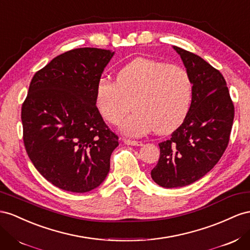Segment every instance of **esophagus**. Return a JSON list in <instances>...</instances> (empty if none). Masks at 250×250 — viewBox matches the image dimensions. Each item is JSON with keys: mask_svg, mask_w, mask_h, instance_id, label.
I'll return each mask as SVG.
<instances>
[{"mask_svg": "<svg viewBox=\"0 0 250 250\" xmlns=\"http://www.w3.org/2000/svg\"><path fill=\"white\" fill-rule=\"evenodd\" d=\"M123 141L126 145H131V146H141L142 145L141 141H133V140H129V139H124Z\"/></svg>", "mask_w": 250, "mask_h": 250, "instance_id": "obj_1", "label": "esophagus"}]
</instances>
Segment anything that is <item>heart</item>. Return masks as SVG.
Listing matches in <instances>:
<instances>
[{"label": "heart", "mask_w": 250, "mask_h": 250, "mask_svg": "<svg viewBox=\"0 0 250 250\" xmlns=\"http://www.w3.org/2000/svg\"><path fill=\"white\" fill-rule=\"evenodd\" d=\"M192 82L179 65L138 58L121 68L116 82L101 78L94 100L101 116L118 125L130 109L136 108L122 124L131 137H142L153 129L168 133L179 127L189 110Z\"/></svg>", "instance_id": "1"}]
</instances>
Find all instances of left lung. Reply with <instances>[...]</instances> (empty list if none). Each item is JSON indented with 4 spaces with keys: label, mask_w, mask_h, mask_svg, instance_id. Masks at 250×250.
<instances>
[{
    "label": "left lung",
    "mask_w": 250,
    "mask_h": 250,
    "mask_svg": "<svg viewBox=\"0 0 250 250\" xmlns=\"http://www.w3.org/2000/svg\"><path fill=\"white\" fill-rule=\"evenodd\" d=\"M192 82L191 105L169 140L161 142L151 178L165 188L189 185L210 171L228 146L234 106L222 73L192 52L173 46Z\"/></svg>",
    "instance_id": "1"
}]
</instances>
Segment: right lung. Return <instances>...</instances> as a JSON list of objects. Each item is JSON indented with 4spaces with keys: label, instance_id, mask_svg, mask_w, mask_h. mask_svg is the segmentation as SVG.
Segmentation results:
<instances>
[{
    "label": "right lung",
    "instance_id": "obj_1",
    "mask_svg": "<svg viewBox=\"0 0 250 250\" xmlns=\"http://www.w3.org/2000/svg\"><path fill=\"white\" fill-rule=\"evenodd\" d=\"M113 53L66 51L30 82L21 112L25 149L37 170L63 190L90 191L109 172L119 137L103 121L94 92Z\"/></svg>",
    "mask_w": 250,
    "mask_h": 250
}]
</instances>
